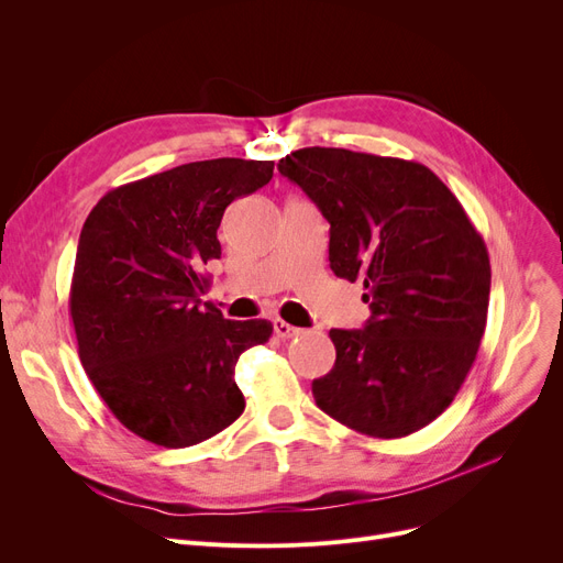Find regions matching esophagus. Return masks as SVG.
I'll return each mask as SVG.
<instances>
[{"label": "esophagus", "instance_id": "esophagus-1", "mask_svg": "<svg viewBox=\"0 0 563 563\" xmlns=\"http://www.w3.org/2000/svg\"><path fill=\"white\" fill-rule=\"evenodd\" d=\"M274 331H276V335L283 338V340L297 338V335L301 333L299 327H291V323H287V321H283V319H274Z\"/></svg>", "mask_w": 563, "mask_h": 563}]
</instances>
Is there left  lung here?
<instances>
[{"mask_svg":"<svg viewBox=\"0 0 563 563\" xmlns=\"http://www.w3.org/2000/svg\"><path fill=\"white\" fill-rule=\"evenodd\" d=\"M331 223L338 278L363 280L372 317L333 329V369L317 406L372 438H404L445 410L477 358L490 260L463 205L424 164L301 147L278 162Z\"/></svg>","mask_w":563,"mask_h":563,"instance_id":"obj_1","label":"left lung"}]
</instances>
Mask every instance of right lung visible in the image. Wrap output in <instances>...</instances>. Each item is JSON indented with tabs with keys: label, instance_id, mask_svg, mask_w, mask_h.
I'll list each match as a JSON object with an SVG mask.
<instances>
[{
	"label": "right lung",
	"instance_id": "1",
	"mask_svg": "<svg viewBox=\"0 0 563 563\" xmlns=\"http://www.w3.org/2000/svg\"><path fill=\"white\" fill-rule=\"evenodd\" d=\"M272 175L274 162L257 159L183 164L111 189L81 228L70 285L79 361L115 420L147 442L191 448L244 412L234 365L274 327L202 303V272L221 257L225 207Z\"/></svg>",
	"mask_w": 563,
	"mask_h": 563
}]
</instances>
